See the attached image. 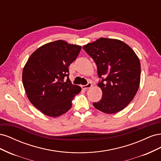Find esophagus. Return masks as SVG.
<instances>
[{"label":"esophagus","instance_id":"34e87169","mask_svg":"<svg viewBox=\"0 0 161 161\" xmlns=\"http://www.w3.org/2000/svg\"><path fill=\"white\" fill-rule=\"evenodd\" d=\"M92 86V85L91 82H88V84L86 85H82V86H81V87H82V89L86 90L88 89H90Z\"/></svg>","mask_w":161,"mask_h":161}]
</instances>
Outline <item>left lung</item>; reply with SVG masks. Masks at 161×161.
Wrapping results in <instances>:
<instances>
[{"mask_svg":"<svg viewBox=\"0 0 161 161\" xmlns=\"http://www.w3.org/2000/svg\"><path fill=\"white\" fill-rule=\"evenodd\" d=\"M82 48L93 59L101 79L98 86L103 92L95 108L112 114L123 110L132 101L140 81V62L134 50L115 39L101 37Z\"/></svg>","mask_w":161,"mask_h":161,"instance_id":"8db88e82","label":"left lung"}]
</instances>
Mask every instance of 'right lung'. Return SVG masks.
I'll use <instances>...</instances> for the list:
<instances>
[{
	"instance_id": "1",
	"label": "right lung",
	"mask_w": 161,
	"mask_h": 161,
	"mask_svg": "<svg viewBox=\"0 0 161 161\" xmlns=\"http://www.w3.org/2000/svg\"><path fill=\"white\" fill-rule=\"evenodd\" d=\"M80 50V46L57 40L40 47L29 58L23 70V84L29 100L42 114L56 118L71 108L81 88L71 83L69 66Z\"/></svg>"
}]
</instances>
